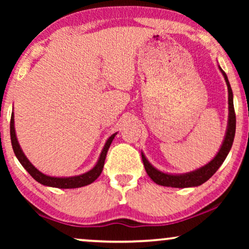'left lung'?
<instances>
[{"mask_svg":"<svg viewBox=\"0 0 249 249\" xmlns=\"http://www.w3.org/2000/svg\"><path fill=\"white\" fill-rule=\"evenodd\" d=\"M224 79H226L227 86H228V93H229V122H228V129L226 137H224L223 144L221 146L219 153H217L215 158L211 161L209 164H206L203 168H200L196 171L185 173V175H168V173H163L159 170H156L154 166H152L147 160H146L145 155L142 153V163H144L145 170L147 172L153 181L158 185L165 186V187H173V188H187V187H196L199 186L207 181L214 173L217 171V169L220 168L224 160H226L228 153L231 149L232 146L233 138H234V132H236V113H234V107H233V95L232 89H231L229 80L224 71L221 69Z\"/></svg>","mask_w":249,"mask_h":249,"instance_id":"left-lung-1","label":"left lung"}]
</instances>
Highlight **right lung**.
I'll list each match as a JSON object with an SVG mask.
<instances>
[{
    "mask_svg": "<svg viewBox=\"0 0 249 249\" xmlns=\"http://www.w3.org/2000/svg\"><path fill=\"white\" fill-rule=\"evenodd\" d=\"M10 136H11V144L13 152L17 156V159L19 160V162L21 163V165L25 168L30 176L36 180L37 182L42 183L44 186H50V187H55V188H79V187H84L87 185H90L91 182H94L100 175L103 171V166L105 162V158H107V153L108 151L112 141L114 139V135H112L110 138L107 139V144H105L103 151L101 153L100 160H98L96 165L94 166L90 171H88L84 175L76 176V177H70V178H54V177H49L44 173L39 172L32 163L28 161V159L26 158L23 152L20 148L19 142L17 141L16 137V131H15V119H13V113L11 115V121H10Z\"/></svg>",
    "mask_w": 249,
    "mask_h": 249,
    "instance_id": "right-lung-1",
    "label": "right lung"
}]
</instances>
